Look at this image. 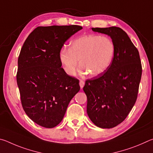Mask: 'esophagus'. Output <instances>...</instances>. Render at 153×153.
<instances>
[{"instance_id":"esophagus-1","label":"esophagus","mask_w":153,"mask_h":153,"mask_svg":"<svg viewBox=\"0 0 153 153\" xmlns=\"http://www.w3.org/2000/svg\"><path fill=\"white\" fill-rule=\"evenodd\" d=\"M84 84H85V82L83 81V80H80L79 81V86L81 88V89L83 88V87L84 86Z\"/></svg>"}]
</instances>
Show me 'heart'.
I'll return each mask as SVG.
<instances>
[{"label": "heart", "instance_id": "obj_1", "mask_svg": "<svg viewBox=\"0 0 153 153\" xmlns=\"http://www.w3.org/2000/svg\"><path fill=\"white\" fill-rule=\"evenodd\" d=\"M115 46L107 36L95 34L82 36L71 41L69 49L59 53V60L69 76L76 74L78 61L82 74L96 77L104 74L115 55Z\"/></svg>", "mask_w": 153, "mask_h": 153}]
</instances>
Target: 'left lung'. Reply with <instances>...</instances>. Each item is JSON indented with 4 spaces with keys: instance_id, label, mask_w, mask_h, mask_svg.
<instances>
[{
    "instance_id": "left-lung-1",
    "label": "left lung",
    "mask_w": 153,
    "mask_h": 153,
    "mask_svg": "<svg viewBox=\"0 0 153 153\" xmlns=\"http://www.w3.org/2000/svg\"><path fill=\"white\" fill-rule=\"evenodd\" d=\"M92 30L110 36L115 51L106 72L85 83L87 113L95 126L112 128L124 121L135 104L142 76L140 58L138 49L120 27Z\"/></svg>"
}]
</instances>
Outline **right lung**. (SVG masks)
I'll return each mask as SVG.
<instances>
[{"instance_id": "1", "label": "right lung", "mask_w": 153, "mask_h": 153, "mask_svg": "<svg viewBox=\"0 0 153 153\" xmlns=\"http://www.w3.org/2000/svg\"><path fill=\"white\" fill-rule=\"evenodd\" d=\"M82 26L38 27L28 36L18 58L17 83L26 115L44 128L63 120L67 108L79 91V80L62 68L59 53L65 42Z\"/></svg>"}]
</instances>
